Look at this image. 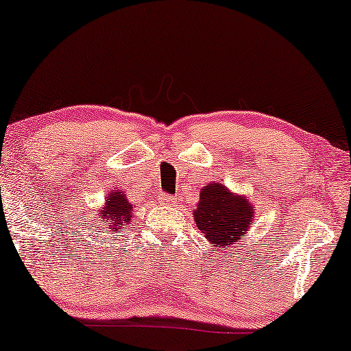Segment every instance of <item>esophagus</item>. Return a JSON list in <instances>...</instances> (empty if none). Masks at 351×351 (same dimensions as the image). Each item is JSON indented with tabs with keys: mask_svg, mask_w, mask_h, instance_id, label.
Wrapping results in <instances>:
<instances>
[{
	"mask_svg": "<svg viewBox=\"0 0 351 351\" xmlns=\"http://www.w3.org/2000/svg\"><path fill=\"white\" fill-rule=\"evenodd\" d=\"M161 204L162 206H169V208H172V206L176 204V198H174V196H171V195H161Z\"/></svg>",
	"mask_w": 351,
	"mask_h": 351,
	"instance_id": "1",
	"label": "esophagus"
}]
</instances>
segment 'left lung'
<instances>
[{
  "mask_svg": "<svg viewBox=\"0 0 351 351\" xmlns=\"http://www.w3.org/2000/svg\"><path fill=\"white\" fill-rule=\"evenodd\" d=\"M193 217L210 246L222 247L234 244L246 234L254 209L246 198L233 195L215 182L201 190Z\"/></svg>",
  "mask_w": 351,
  "mask_h": 351,
  "instance_id": "obj_1",
  "label": "left lung"
}]
</instances>
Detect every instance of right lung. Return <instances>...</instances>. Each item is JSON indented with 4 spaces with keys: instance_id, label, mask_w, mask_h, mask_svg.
Instances as JSON below:
<instances>
[{
    "instance_id": "right-lung-1",
    "label": "right lung",
    "mask_w": 351,
    "mask_h": 351,
    "mask_svg": "<svg viewBox=\"0 0 351 351\" xmlns=\"http://www.w3.org/2000/svg\"><path fill=\"white\" fill-rule=\"evenodd\" d=\"M132 208L134 204L129 203L123 191L113 190L107 196L104 208L97 210V217L94 219V223H97L99 230H104L102 233H113L114 237L123 228H128V225L132 222Z\"/></svg>"
}]
</instances>
